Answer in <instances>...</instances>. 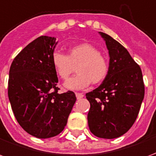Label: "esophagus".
Segmentation results:
<instances>
[{
  "instance_id": "esophagus-1",
  "label": "esophagus",
  "mask_w": 156,
  "mask_h": 156,
  "mask_svg": "<svg viewBox=\"0 0 156 156\" xmlns=\"http://www.w3.org/2000/svg\"><path fill=\"white\" fill-rule=\"evenodd\" d=\"M75 94H76V97H77L78 99H80V98H82L84 96V95L83 94H81V93H76Z\"/></svg>"
}]
</instances>
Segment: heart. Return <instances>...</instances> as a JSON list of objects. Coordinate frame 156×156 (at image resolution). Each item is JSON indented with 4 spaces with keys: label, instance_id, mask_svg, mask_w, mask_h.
Masks as SVG:
<instances>
[{
    "label": "heart",
    "instance_id": "heart-1",
    "mask_svg": "<svg viewBox=\"0 0 156 156\" xmlns=\"http://www.w3.org/2000/svg\"><path fill=\"white\" fill-rule=\"evenodd\" d=\"M51 63L56 73L62 79H67L76 67L77 74L65 83L68 89L78 90L91 83H100L107 77L108 62L98 48L90 43H79L68 49V55L53 51Z\"/></svg>",
    "mask_w": 156,
    "mask_h": 156
}]
</instances>
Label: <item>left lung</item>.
<instances>
[{
    "label": "left lung",
    "mask_w": 156,
    "mask_h": 156,
    "mask_svg": "<svg viewBox=\"0 0 156 156\" xmlns=\"http://www.w3.org/2000/svg\"><path fill=\"white\" fill-rule=\"evenodd\" d=\"M109 53L107 77L99 87L87 93L90 103L89 129L95 136L115 139L125 134L134 124L144 96V84L140 66L127 49L104 32Z\"/></svg>",
    "instance_id": "left-lung-1"
}]
</instances>
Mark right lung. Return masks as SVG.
Returning a JSON list of instances; mask_svg holds the SVG:
<instances>
[{
	"mask_svg": "<svg viewBox=\"0 0 156 156\" xmlns=\"http://www.w3.org/2000/svg\"><path fill=\"white\" fill-rule=\"evenodd\" d=\"M56 38L41 36L29 43L12 62L8 97L22 128L32 136L48 139L60 134L76 102L73 91L59 94L51 63Z\"/></svg>",
	"mask_w": 156,
	"mask_h": 156,
	"instance_id": "add662e5",
	"label": "right lung"
}]
</instances>
